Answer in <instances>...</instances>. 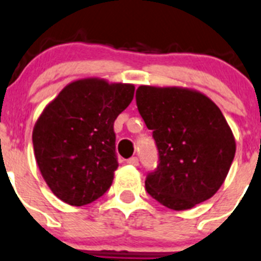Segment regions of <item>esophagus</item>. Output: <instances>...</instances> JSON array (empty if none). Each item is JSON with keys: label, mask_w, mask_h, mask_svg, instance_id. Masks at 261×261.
<instances>
[{"label": "esophagus", "mask_w": 261, "mask_h": 261, "mask_svg": "<svg viewBox=\"0 0 261 261\" xmlns=\"http://www.w3.org/2000/svg\"><path fill=\"white\" fill-rule=\"evenodd\" d=\"M127 164L131 166H138L139 165V158L138 157H131L130 160H127Z\"/></svg>", "instance_id": "34e87169"}]
</instances>
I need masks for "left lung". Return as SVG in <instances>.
Masks as SVG:
<instances>
[{
	"instance_id": "left-lung-1",
	"label": "left lung",
	"mask_w": 261,
	"mask_h": 261,
	"mask_svg": "<svg viewBox=\"0 0 261 261\" xmlns=\"http://www.w3.org/2000/svg\"><path fill=\"white\" fill-rule=\"evenodd\" d=\"M136 104L160 153L148 193L175 211L189 210L223 186L236 154V139L219 107L202 92L143 85Z\"/></svg>"
}]
</instances>
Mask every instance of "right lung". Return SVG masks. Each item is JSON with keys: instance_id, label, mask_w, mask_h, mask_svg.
<instances>
[{"instance_id": "obj_1", "label": "right lung", "mask_w": 261, "mask_h": 261, "mask_svg": "<svg viewBox=\"0 0 261 261\" xmlns=\"http://www.w3.org/2000/svg\"><path fill=\"white\" fill-rule=\"evenodd\" d=\"M133 84L89 77L68 84L36 121L32 140L43 180L70 206L103 196L118 167L113 123L134 97Z\"/></svg>"}]
</instances>
